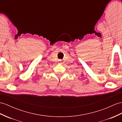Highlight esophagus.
Masks as SVG:
<instances>
[{"instance_id":"esophagus-1","label":"esophagus","mask_w":122,"mask_h":122,"mask_svg":"<svg viewBox=\"0 0 122 122\" xmlns=\"http://www.w3.org/2000/svg\"><path fill=\"white\" fill-rule=\"evenodd\" d=\"M59 61H60V60H59Z\"/></svg>"}]
</instances>
